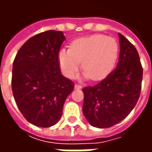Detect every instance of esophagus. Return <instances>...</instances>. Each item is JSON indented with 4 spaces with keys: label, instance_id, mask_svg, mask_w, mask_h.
I'll return each instance as SVG.
<instances>
[{
    "label": "esophagus",
    "instance_id": "1",
    "mask_svg": "<svg viewBox=\"0 0 152 152\" xmlns=\"http://www.w3.org/2000/svg\"><path fill=\"white\" fill-rule=\"evenodd\" d=\"M82 88V86H80V85H78V84H76L75 85V89H80Z\"/></svg>",
    "mask_w": 152,
    "mask_h": 152
}]
</instances>
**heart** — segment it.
<instances>
[{"label": "heart", "instance_id": "1", "mask_svg": "<svg viewBox=\"0 0 152 152\" xmlns=\"http://www.w3.org/2000/svg\"><path fill=\"white\" fill-rule=\"evenodd\" d=\"M118 51L117 41L113 37L93 35L79 38L71 44L70 49L59 50L60 67L66 77L73 78L82 61L84 77L99 80L111 72L117 58Z\"/></svg>", "mask_w": 152, "mask_h": 152}]
</instances>
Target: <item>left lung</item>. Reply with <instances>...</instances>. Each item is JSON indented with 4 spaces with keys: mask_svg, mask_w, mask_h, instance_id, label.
Here are the masks:
<instances>
[{
    "mask_svg": "<svg viewBox=\"0 0 152 152\" xmlns=\"http://www.w3.org/2000/svg\"><path fill=\"white\" fill-rule=\"evenodd\" d=\"M120 56L115 69L94 86L83 89V113L94 127H112L123 121L139 99L142 67L136 48L119 33Z\"/></svg>",
    "mask_w": 152,
    "mask_h": 152,
    "instance_id": "obj_1",
    "label": "left lung"
}]
</instances>
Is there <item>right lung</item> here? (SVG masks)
I'll list each match as a JSON object with an SVG mask.
<instances>
[{"label":"right lung","mask_w":152,"mask_h":152,"mask_svg":"<svg viewBox=\"0 0 152 152\" xmlns=\"http://www.w3.org/2000/svg\"><path fill=\"white\" fill-rule=\"evenodd\" d=\"M63 31H46L28 39L13 63L12 91L25 119L38 127L57 124L74 83L61 74L60 47Z\"/></svg>","instance_id":"obj_1"}]
</instances>
